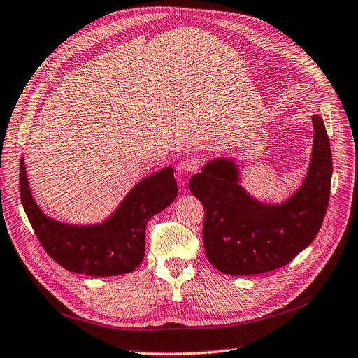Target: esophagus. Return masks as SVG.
Returning <instances> with one entry per match:
<instances>
[{
    "instance_id": "1",
    "label": "esophagus",
    "mask_w": 358,
    "mask_h": 358,
    "mask_svg": "<svg viewBox=\"0 0 358 358\" xmlns=\"http://www.w3.org/2000/svg\"><path fill=\"white\" fill-rule=\"evenodd\" d=\"M200 161L197 159V157L194 155H185V157L181 158L178 169L180 171H185V173H194V171L199 168Z\"/></svg>"
}]
</instances>
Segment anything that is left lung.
I'll use <instances>...</instances> for the list:
<instances>
[{"label": "left lung", "mask_w": 358, "mask_h": 358, "mask_svg": "<svg viewBox=\"0 0 358 358\" xmlns=\"http://www.w3.org/2000/svg\"><path fill=\"white\" fill-rule=\"evenodd\" d=\"M312 159L300 189L282 203H263L240 185L238 165L216 158L190 178L189 189L205 208L208 260L232 276L285 266L312 244L328 209L332 153L320 115L312 117Z\"/></svg>", "instance_id": "obj_1"}]
</instances>
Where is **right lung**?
<instances>
[{
  "label": "right lung",
  "instance_id": "obj_1",
  "mask_svg": "<svg viewBox=\"0 0 358 358\" xmlns=\"http://www.w3.org/2000/svg\"><path fill=\"white\" fill-rule=\"evenodd\" d=\"M174 168L165 166L145 177L101 224L73 225L45 215L29 189L20 158V197L35 234L58 265L74 273L117 276L133 272L145 256V229L153 215L177 197Z\"/></svg>",
  "mask_w": 358,
  "mask_h": 358
}]
</instances>
